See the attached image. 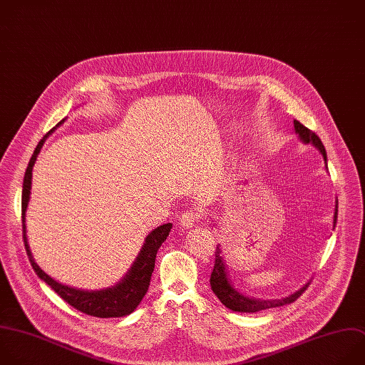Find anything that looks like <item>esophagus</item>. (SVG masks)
<instances>
[{"instance_id": "esophagus-1", "label": "esophagus", "mask_w": 365, "mask_h": 365, "mask_svg": "<svg viewBox=\"0 0 365 365\" xmlns=\"http://www.w3.org/2000/svg\"><path fill=\"white\" fill-rule=\"evenodd\" d=\"M200 211L197 210H185L181 215H180V223L184 227H192L198 220H200Z\"/></svg>"}]
</instances>
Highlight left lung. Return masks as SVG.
I'll return each mask as SVG.
<instances>
[{"label":"left lung","mask_w":365,"mask_h":365,"mask_svg":"<svg viewBox=\"0 0 365 365\" xmlns=\"http://www.w3.org/2000/svg\"><path fill=\"white\" fill-rule=\"evenodd\" d=\"M294 125H295V130L299 133L301 139L304 142H307V143L312 142L315 147L322 153L324 160L327 163L325 147H324L322 140L319 139V136L315 132H312L311 129H308L305 125H302L299 120H294ZM336 217H338V200H336V204H335L334 227H335V223H336ZM210 284H211V289H212V292L215 294V297L220 299V302L226 308H229L232 311H236V312H249V314L250 312L255 314V312H259V311H263V309L279 308V307H283V305L292 304L305 292V290L309 286V283H307L304 287H301L298 290V292L289 295L286 298L273 299V301H260V299H253V298L245 297L240 292H237V290L235 289V286L232 284L229 272L226 269V263H225L223 256H222V250H220V247H218V246L215 249V262H214V269L211 272Z\"/></svg>","instance_id":"obj_1"}]
</instances>
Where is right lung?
Returning a JSON list of instances; mask_svg holds the SVG:
<instances>
[{
  "label": "right lung",
  "instance_id": "1",
  "mask_svg": "<svg viewBox=\"0 0 365 365\" xmlns=\"http://www.w3.org/2000/svg\"><path fill=\"white\" fill-rule=\"evenodd\" d=\"M63 120H60L58 125ZM51 130L53 129H50L48 133ZM48 133H46L43 136V139L36 147V150L30 158L29 167L24 174V181H23V195H21L23 239H24V246H26V252L30 259V263H31L34 272L38 274V277L41 280H44L61 299H64L70 307H73L75 309H78L86 315L96 317V318H118V317L129 315L136 309V307L139 305V302L142 301L145 294L148 292L151 276H153V272L155 267L157 252L161 247V245L165 242L167 236L170 235L173 225L171 223L163 225V226L157 227L155 230H153L147 236V239H145V243L140 249V253L138 255V257L133 262L128 274L118 284H115L112 287L95 290V292H86V290L64 286V284L56 282L48 274H46L40 269V266L34 262L31 250L29 247V242H27V236H26V210H27V204L30 200L33 167H34L37 155L43 147V142Z\"/></svg>",
  "mask_w": 365,
  "mask_h": 365
}]
</instances>
